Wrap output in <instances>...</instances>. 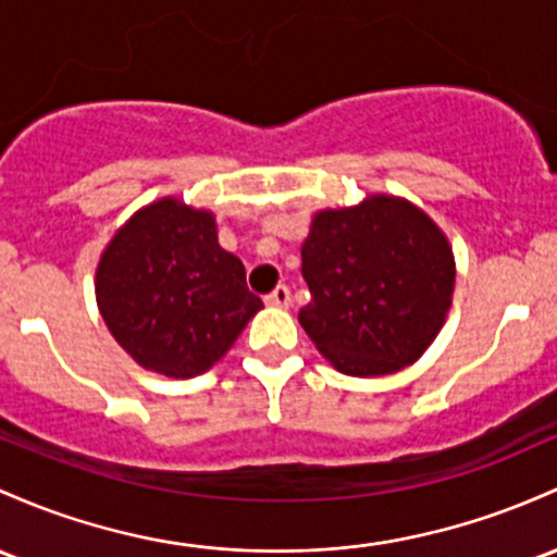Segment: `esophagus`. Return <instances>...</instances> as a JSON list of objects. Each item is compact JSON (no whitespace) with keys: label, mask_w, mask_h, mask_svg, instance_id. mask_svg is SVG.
Listing matches in <instances>:
<instances>
[{"label":"esophagus","mask_w":557,"mask_h":557,"mask_svg":"<svg viewBox=\"0 0 557 557\" xmlns=\"http://www.w3.org/2000/svg\"><path fill=\"white\" fill-rule=\"evenodd\" d=\"M267 307H290V288L288 285H277L269 296L264 298Z\"/></svg>","instance_id":"esophagus-1"}]
</instances>
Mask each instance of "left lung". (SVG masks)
Instances as JSON below:
<instances>
[{
  "label": "left lung",
  "instance_id": "left-lung-1",
  "mask_svg": "<svg viewBox=\"0 0 557 557\" xmlns=\"http://www.w3.org/2000/svg\"><path fill=\"white\" fill-rule=\"evenodd\" d=\"M301 274L311 301L298 322L335 368L359 377L412 364L442 330L455 290L447 237L388 195L317 213Z\"/></svg>",
  "mask_w": 557,
  "mask_h": 557
}]
</instances>
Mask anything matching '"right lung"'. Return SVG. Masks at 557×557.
I'll list each match as a JSON object with an SVG mask.
<instances>
[{
	"mask_svg": "<svg viewBox=\"0 0 557 557\" xmlns=\"http://www.w3.org/2000/svg\"><path fill=\"white\" fill-rule=\"evenodd\" d=\"M97 304L145 370L193 377L216 364L264 309L246 267L219 246L216 222L163 198L134 213L97 267Z\"/></svg>",
	"mask_w": 557,
	"mask_h": 557,
	"instance_id": "right-lung-1",
	"label": "right lung"
}]
</instances>
